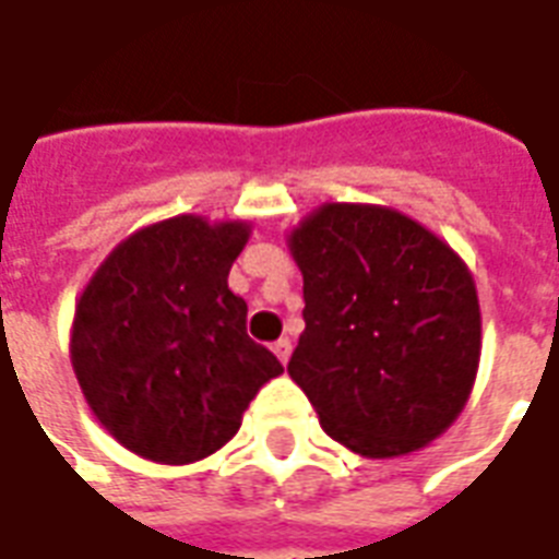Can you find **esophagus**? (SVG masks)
I'll use <instances>...</instances> for the list:
<instances>
[{"instance_id":"1","label":"esophagus","mask_w":559,"mask_h":559,"mask_svg":"<svg viewBox=\"0 0 559 559\" xmlns=\"http://www.w3.org/2000/svg\"><path fill=\"white\" fill-rule=\"evenodd\" d=\"M272 350H275V357H278L281 362L290 360V350H293V342L290 338H278L275 345H272Z\"/></svg>"}]
</instances>
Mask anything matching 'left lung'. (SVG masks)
<instances>
[{"mask_svg": "<svg viewBox=\"0 0 559 559\" xmlns=\"http://www.w3.org/2000/svg\"><path fill=\"white\" fill-rule=\"evenodd\" d=\"M306 330L287 372L323 432L369 460L439 439L469 402L481 308L469 266L388 205L326 202L287 236Z\"/></svg>", "mask_w": 559, "mask_h": 559, "instance_id": "obj_1", "label": "left lung"}]
</instances>
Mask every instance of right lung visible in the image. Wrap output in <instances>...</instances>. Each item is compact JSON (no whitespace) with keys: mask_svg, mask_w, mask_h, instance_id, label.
Segmentation results:
<instances>
[{"mask_svg":"<svg viewBox=\"0 0 559 559\" xmlns=\"http://www.w3.org/2000/svg\"><path fill=\"white\" fill-rule=\"evenodd\" d=\"M245 221L178 214L142 226L93 272L72 320V369L90 412L132 454L187 466L221 451L284 366L248 335L229 269Z\"/></svg>","mask_w":559,"mask_h":559,"instance_id":"right-lung-1","label":"right lung"}]
</instances>
